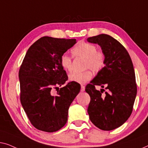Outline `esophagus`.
Listing matches in <instances>:
<instances>
[{
  "mask_svg": "<svg viewBox=\"0 0 148 148\" xmlns=\"http://www.w3.org/2000/svg\"><path fill=\"white\" fill-rule=\"evenodd\" d=\"M81 92H84L85 90V86L84 85H81Z\"/></svg>",
  "mask_w": 148,
  "mask_h": 148,
  "instance_id": "34e87169",
  "label": "esophagus"
}]
</instances>
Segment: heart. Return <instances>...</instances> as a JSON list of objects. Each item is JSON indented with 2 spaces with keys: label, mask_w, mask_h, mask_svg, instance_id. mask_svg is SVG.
Here are the masks:
<instances>
[{
  "label": "heart",
  "mask_w": 148,
  "mask_h": 148,
  "mask_svg": "<svg viewBox=\"0 0 148 148\" xmlns=\"http://www.w3.org/2000/svg\"><path fill=\"white\" fill-rule=\"evenodd\" d=\"M72 52L74 56L84 58V68H90L94 72H99L104 67L105 63V55L101 51H97L95 45L86 42H81L72 49ZM60 64L67 71L72 69V58L67 53L62 54L60 57ZM92 74L90 70L84 72H74L68 75L70 81L79 84H84L92 78Z\"/></svg>",
  "instance_id": "b5f03b06"
}]
</instances>
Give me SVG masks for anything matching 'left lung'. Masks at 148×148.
<instances>
[{"label": "left lung", "instance_id": "left-lung-1", "mask_svg": "<svg viewBox=\"0 0 148 148\" xmlns=\"http://www.w3.org/2000/svg\"><path fill=\"white\" fill-rule=\"evenodd\" d=\"M87 41L99 45L105 58V66L85 89L90 97L89 118L100 130H115L130 116L136 97V75L132 59L126 49L109 35L88 37ZM95 85L101 86V91L95 88ZM104 87L107 91L103 94Z\"/></svg>", "mask_w": 148, "mask_h": 148}]
</instances>
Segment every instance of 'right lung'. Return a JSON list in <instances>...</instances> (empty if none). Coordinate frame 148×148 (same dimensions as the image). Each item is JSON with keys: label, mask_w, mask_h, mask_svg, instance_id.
Returning <instances> with one entry per match:
<instances>
[{"label": "right lung", "mask_w": 148, "mask_h": 148, "mask_svg": "<svg viewBox=\"0 0 148 148\" xmlns=\"http://www.w3.org/2000/svg\"><path fill=\"white\" fill-rule=\"evenodd\" d=\"M76 43L75 39L43 37L27 51L18 72L20 99L30 122L37 130L54 132L67 122L68 109L80 92V85L70 82L58 89L56 96L51 90L68 80L60 57Z\"/></svg>", "instance_id": "1"}]
</instances>
